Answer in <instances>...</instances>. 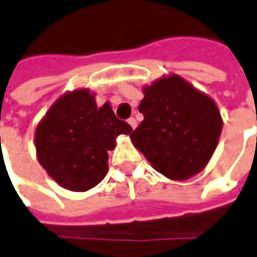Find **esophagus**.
<instances>
[{"mask_svg":"<svg viewBox=\"0 0 257 257\" xmlns=\"http://www.w3.org/2000/svg\"><path fill=\"white\" fill-rule=\"evenodd\" d=\"M128 123L132 126V129H135L137 128V125H138V122H137V119H135V117H129Z\"/></svg>","mask_w":257,"mask_h":257,"instance_id":"1","label":"esophagus"}]
</instances>
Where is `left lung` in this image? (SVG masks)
Returning <instances> with one entry per match:
<instances>
[{"mask_svg": "<svg viewBox=\"0 0 257 257\" xmlns=\"http://www.w3.org/2000/svg\"><path fill=\"white\" fill-rule=\"evenodd\" d=\"M144 120L131 134L151 165L171 180L198 174L217 147L221 117L217 105L177 74L144 89Z\"/></svg>", "mask_w": 257, "mask_h": 257, "instance_id": "1", "label": "left lung"}]
</instances>
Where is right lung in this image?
<instances>
[{
  "mask_svg": "<svg viewBox=\"0 0 257 257\" xmlns=\"http://www.w3.org/2000/svg\"><path fill=\"white\" fill-rule=\"evenodd\" d=\"M131 125L115 116L109 103L97 107L87 89L63 95L36 129L40 164L51 178L72 191H86L107 173V151Z\"/></svg>",
  "mask_w": 257,
  "mask_h": 257,
  "instance_id": "obj_1",
  "label": "right lung"
}]
</instances>
